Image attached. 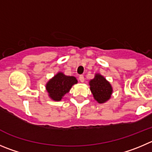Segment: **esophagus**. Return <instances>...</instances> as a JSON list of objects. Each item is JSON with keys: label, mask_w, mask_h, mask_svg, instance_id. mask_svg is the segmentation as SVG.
<instances>
[{"label": "esophagus", "mask_w": 152, "mask_h": 152, "mask_svg": "<svg viewBox=\"0 0 152 152\" xmlns=\"http://www.w3.org/2000/svg\"><path fill=\"white\" fill-rule=\"evenodd\" d=\"M79 80H80L81 83H83V82L85 81V78H84V76H83V75H81V76H79Z\"/></svg>", "instance_id": "1"}]
</instances>
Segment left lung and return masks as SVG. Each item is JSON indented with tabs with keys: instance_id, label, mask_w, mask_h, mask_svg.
Instances as JSON below:
<instances>
[{
	"instance_id": "1",
	"label": "left lung",
	"mask_w": 152,
	"mask_h": 152,
	"mask_svg": "<svg viewBox=\"0 0 152 152\" xmlns=\"http://www.w3.org/2000/svg\"><path fill=\"white\" fill-rule=\"evenodd\" d=\"M91 91L99 103H103L109 100L113 94L111 84L100 73L95 74L93 79L89 82Z\"/></svg>"
}]
</instances>
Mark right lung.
<instances>
[{
    "label": "right lung",
    "mask_w": 152,
    "mask_h": 152,
    "mask_svg": "<svg viewBox=\"0 0 152 152\" xmlns=\"http://www.w3.org/2000/svg\"><path fill=\"white\" fill-rule=\"evenodd\" d=\"M78 83L74 76H66L61 72L57 73L46 83V88L49 96L55 101H60L69 91L73 85Z\"/></svg>",
    "instance_id": "add662e5"
}]
</instances>
